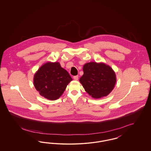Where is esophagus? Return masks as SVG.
Returning a JSON list of instances; mask_svg holds the SVG:
<instances>
[{
  "label": "esophagus",
  "mask_w": 151,
  "mask_h": 151,
  "mask_svg": "<svg viewBox=\"0 0 151 151\" xmlns=\"http://www.w3.org/2000/svg\"><path fill=\"white\" fill-rule=\"evenodd\" d=\"M73 79L75 80H78V79H79V76L77 75V76H73Z\"/></svg>",
  "instance_id": "esophagus-1"
}]
</instances>
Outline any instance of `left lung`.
Returning a JSON list of instances; mask_svg holds the SVG:
<instances>
[{
	"instance_id": "left-lung-1",
	"label": "left lung",
	"mask_w": 151,
	"mask_h": 151,
	"mask_svg": "<svg viewBox=\"0 0 151 151\" xmlns=\"http://www.w3.org/2000/svg\"><path fill=\"white\" fill-rule=\"evenodd\" d=\"M80 82L85 91L94 99L106 96L113 89L116 76L113 69L104 63H87L83 66Z\"/></svg>"
}]
</instances>
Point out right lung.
Returning a JSON list of instances; mask_svg holds the SVG:
<instances>
[{"label":"right lung","mask_w":151,"mask_h":151,"mask_svg":"<svg viewBox=\"0 0 151 151\" xmlns=\"http://www.w3.org/2000/svg\"><path fill=\"white\" fill-rule=\"evenodd\" d=\"M71 77L58 62H47L42 65L34 76V86L43 97L50 100L59 99L69 83Z\"/></svg>","instance_id":"right-lung-1"}]
</instances>
